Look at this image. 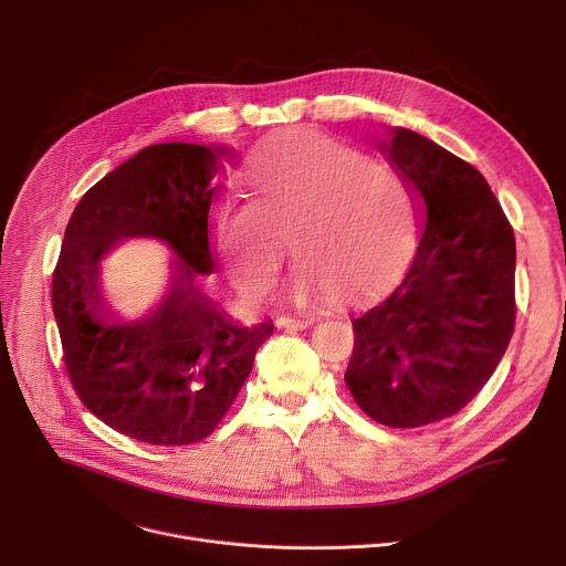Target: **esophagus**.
I'll use <instances>...</instances> for the list:
<instances>
[{
	"label": "esophagus",
	"instance_id": "1",
	"mask_svg": "<svg viewBox=\"0 0 566 566\" xmlns=\"http://www.w3.org/2000/svg\"><path fill=\"white\" fill-rule=\"evenodd\" d=\"M313 317L308 315H284L280 317V325L286 329H308L313 325Z\"/></svg>",
	"mask_w": 566,
	"mask_h": 566
}]
</instances>
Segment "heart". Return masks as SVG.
<instances>
[{"label": "heart", "mask_w": 566, "mask_h": 566, "mask_svg": "<svg viewBox=\"0 0 566 566\" xmlns=\"http://www.w3.org/2000/svg\"><path fill=\"white\" fill-rule=\"evenodd\" d=\"M253 203L232 201L212 217L214 249L249 295L275 284L289 234L297 302L371 297L417 251L419 208L406 179L336 138L295 134L271 145L253 166Z\"/></svg>", "instance_id": "b5f03b06"}]
</instances>
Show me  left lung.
<instances>
[{"instance_id": "obj_1", "label": "left lung", "mask_w": 566, "mask_h": 566, "mask_svg": "<svg viewBox=\"0 0 566 566\" xmlns=\"http://www.w3.org/2000/svg\"><path fill=\"white\" fill-rule=\"evenodd\" d=\"M421 210L402 282L354 317L345 382L389 428L457 415L497 369L515 327V234L476 168L434 140L394 127L378 143Z\"/></svg>"}]
</instances>
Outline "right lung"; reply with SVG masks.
Listing matches in <instances>:
<instances>
[{"label":"right lung","mask_w":566,"mask_h":566,"mask_svg":"<svg viewBox=\"0 0 566 566\" xmlns=\"http://www.w3.org/2000/svg\"><path fill=\"white\" fill-rule=\"evenodd\" d=\"M228 147L160 143L134 154L77 201L51 282L69 380L120 434L188 446L214 432L249 378L273 322L234 325L201 280L214 271L210 206ZM127 235L176 251L167 297L138 323H116L99 293V260Z\"/></svg>","instance_id":"obj_1"}]
</instances>
